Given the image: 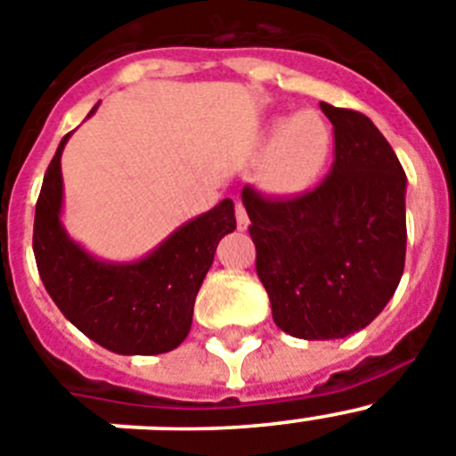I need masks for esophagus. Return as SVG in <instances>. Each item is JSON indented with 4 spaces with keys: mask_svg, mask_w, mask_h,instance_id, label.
<instances>
[{
    "mask_svg": "<svg viewBox=\"0 0 456 456\" xmlns=\"http://www.w3.org/2000/svg\"><path fill=\"white\" fill-rule=\"evenodd\" d=\"M236 224L238 229H248L249 227V216L248 211H245V204L240 202V200H236Z\"/></svg>",
    "mask_w": 456,
    "mask_h": 456,
    "instance_id": "esophagus-1",
    "label": "esophagus"
}]
</instances>
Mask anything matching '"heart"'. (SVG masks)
Masks as SVG:
<instances>
[{
  "label": "heart",
  "instance_id": "b5f03b06",
  "mask_svg": "<svg viewBox=\"0 0 456 456\" xmlns=\"http://www.w3.org/2000/svg\"><path fill=\"white\" fill-rule=\"evenodd\" d=\"M261 146L265 148L258 168L263 186L279 195H299L324 173L333 152V130L319 112L301 110L272 118Z\"/></svg>",
  "mask_w": 456,
  "mask_h": 456
}]
</instances>
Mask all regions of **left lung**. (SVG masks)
<instances>
[{
	"label": "left lung",
	"instance_id": "1",
	"mask_svg": "<svg viewBox=\"0 0 456 456\" xmlns=\"http://www.w3.org/2000/svg\"><path fill=\"white\" fill-rule=\"evenodd\" d=\"M319 108L333 123V170L288 200L245 186L242 204L274 324L299 339H339L371 324L401 283L407 177L371 118Z\"/></svg>",
	"mask_w": 456,
	"mask_h": 456
}]
</instances>
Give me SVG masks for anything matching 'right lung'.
<instances>
[{"mask_svg":"<svg viewBox=\"0 0 456 456\" xmlns=\"http://www.w3.org/2000/svg\"><path fill=\"white\" fill-rule=\"evenodd\" d=\"M96 112V108L87 114ZM65 134L45 173L33 254L46 292L71 324L118 355H157L186 339L200 286L223 236L236 229L232 200L170 233L137 263H105L67 236L61 223Z\"/></svg>","mask_w":456,"mask_h":456,"instance_id":"1","label":"right lung"}]
</instances>
